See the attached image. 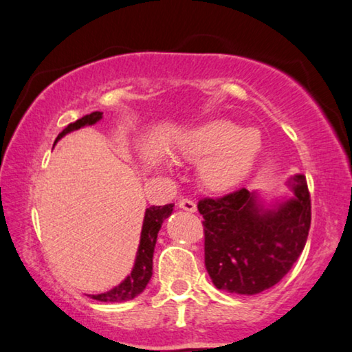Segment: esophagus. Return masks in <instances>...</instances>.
I'll use <instances>...</instances> for the list:
<instances>
[{
    "instance_id": "34e87169",
    "label": "esophagus",
    "mask_w": 352,
    "mask_h": 352,
    "mask_svg": "<svg viewBox=\"0 0 352 352\" xmlns=\"http://www.w3.org/2000/svg\"><path fill=\"white\" fill-rule=\"evenodd\" d=\"M178 207H180V209H183V210H186V212H196L195 201L188 199V197H185V199L178 201Z\"/></svg>"
}]
</instances>
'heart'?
<instances>
[{"label":"heart","mask_w":352,"mask_h":352,"mask_svg":"<svg viewBox=\"0 0 352 352\" xmlns=\"http://www.w3.org/2000/svg\"><path fill=\"white\" fill-rule=\"evenodd\" d=\"M261 150L255 129H242L230 120H212L192 127L180 138L177 155L199 162L197 178L212 192H226L250 174Z\"/></svg>","instance_id":"1"}]
</instances>
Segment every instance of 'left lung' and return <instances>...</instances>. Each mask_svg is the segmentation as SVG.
<instances>
[{
  "label": "left lung",
  "instance_id": "8db88e82",
  "mask_svg": "<svg viewBox=\"0 0 352 352\" xmlns=\"http://www.w3.org/2000/svg\"><path fill=\"white\" fill-rule=\"evenodd\" d=\"M289 185L295 196L274 209H265L256 192L245 188L197 202L206 270L217 289L260 294L298 260L311 226V197L305 175H295Z\"/></svg>",
  "mask_w": 352,
  "mask_h": 352
}]
</instances>
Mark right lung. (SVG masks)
Returning a JSON list of instances; mask_svg holds the SVG:
<instances>
[{
	"instance_id": "right-lung-1",
	"label": "right lung",
	"mask_w": 352,
	"mask_h": 352,
	"mask_svg": "<svg viewBox=\"0 0 352 352\" xmlns=\"http://www.w3.org/2000/svg\"><path fill=\"white\" fill-rule=\"evenodd\" d=\"M102 115L103 113L100 111H94L91 115L82 116L81 120L72 122V124H68L60 133H58L57 140H60L65 133L76 131V129L96 124L97 121L102 120ZM172 207H174V204L148 207L145 212V219H143L140 245H138L135 263H133L131 274H129L120 285L113 287L111 290L105 292V294L91 295V298L98 300V301L121 303V301H129L135 298L137 295H140L142 292L145 290V287L148 282H150L151 274H153V254H155L157 232L161 230L162 221L172 214V210H174Z\"/></svg>"
}]
</instances>
